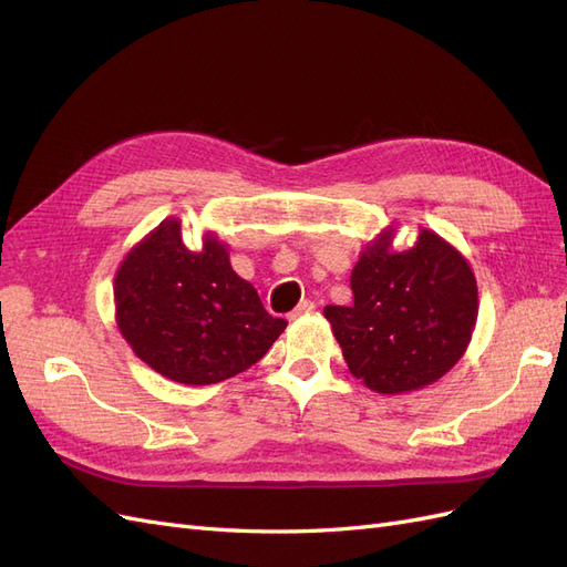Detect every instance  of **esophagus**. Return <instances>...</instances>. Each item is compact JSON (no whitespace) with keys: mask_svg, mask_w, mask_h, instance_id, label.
I'll list each match as a JSON object with an SVG mask.
<instances>
[{"mask_svg":"<svg viewBox=\"0 0 567 567\" xmlns=\"http://www.w3.org/2000/svg\"><path fill=\"white\" fill-rule=\"evenodd\" d=\"M317 310V305L312 302V300H302L293 312L288 315V319H300V317H307V315H312Z\"/></svg>","mask_w":567,"mask_h":567,"instance_id":"esophagus-1","label":"esophagus"}]
</instances>
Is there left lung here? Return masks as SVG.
<instances>
[{
	"mask_svg": "<svg viewBox=\"0 0 567 567\" xmlns=\"http://www.w3.org/2000/svg\"><path fill=\"white\" fill-rule=\"evenodd\" d=\"M400 225L375 234L352 269V305L323 317L354 379L379 394L433 385L466 354L477 321V284L447 238L419 227L416 244L394 248Z\"/></svg>",
	"mask_w": 567,
	"mask_h": 567,
	"instance_id": "left-lung-1",
	"label": "left lung"
}]
</instances>
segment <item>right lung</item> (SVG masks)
<instances>
[{
  "mask_svg": "<svg viewBox=\"0 0 567 567\" xmlns=\"http://www.w3.org/2000/svg\"><path fill=\"white\" fill-rule=\"evenodd\" d=\"M115 323L132 352L167 381L213 385L260 362L284 329L231 269L215 231L188 250L167 217L134 244L113 279Z\"/></svg>",
  "mask_w": 567,
  "mask_h": 567,
  "instance_id": "obj_1",
  "label": "right lung"
}]
</instances>
